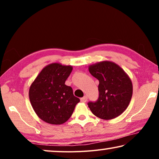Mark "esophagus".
Here are the masks:
<instances>
[{
    "instance_id": "obj_1",
    "label": "esophagus",
    "mask_w": 159,
    "mask_h": 159,
    "mask_svg": "<svg viewBox=\"0 0 159 159\" xmlns=\"http://www.w3.org/2000/svg\"><path fill=\"white\" fill-rule=\"evenodd\" d=\"M80 101H81V102H82V103H85V102L88 101V97L85 95V96L81 98H80Z\"/></svg>"
}]
</instances>
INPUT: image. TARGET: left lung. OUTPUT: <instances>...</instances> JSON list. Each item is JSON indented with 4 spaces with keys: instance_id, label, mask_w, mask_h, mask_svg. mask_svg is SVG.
<instances>
[{
    "instance_id": "8db88e82",
    "label": "left lung",
    "mask_w": 159,
    "mask_h": 159,
    "mask_svg": "<svg viewBox=\"0 0 159 159\" xmlns=\"http://www.w3.org/2000/svg\"><path fill=\"white\" fill-rule=\"evenodd\" d=\"M89 71L98 80L99 97L89 102L88 107L100 119L109 120L119 116L129 106L132 95V83L119 65L103 61L89 66Z\"/></svg>"
}]
</instances>
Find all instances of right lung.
I'll use <instances>...</instances> for the list:
<instances>
[{
	"label": "right lung",
	"instance_id": "obj_1",
	"mask_svg": "<svg viewBox=\"0 0 159 159\" xmlns=\"http://www.w3.org/2000/svg\"><path fill=\"white\" fill-rule=\"evenodd\" d=\"M71 71V66L53 63L45 66L30 85V103L38 116L45 122H66L80 102L72 88L65 84Z\"/></svg>",
	"mask_w": 159,
	"mask_h": 159
}]
</instances>
